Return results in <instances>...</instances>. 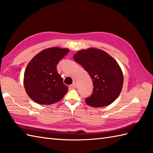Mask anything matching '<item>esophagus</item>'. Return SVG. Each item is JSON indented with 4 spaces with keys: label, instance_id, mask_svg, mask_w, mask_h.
Wrapping results in <instances>:
<instances>
[{
    "label": "esophagus",
    "instance_id": "1",
    "mask_svg": "<svg viewBox=\"0 0 153 153\" xmlns=\"http://www.w3.org/2000/svg\"><path fill=\"white\" fill-rule=\"evenodd\" d=\"M69 88H70V89H74V88H76V82H74L72 84V85H70V86H69Z\"/></svg>",
    "mask_w": 153,
    "mask_h": 153
}]
</instances>
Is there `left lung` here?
I'll return each instance as SVG.
<instances>
[{"instance_id":"obj_1","label":"left lung","mask_w":153,"mask_h":153,"mask_svg":"<svg viewBox=\"0 0 153 153\" xmlns=\"http://www.w3.org/2000/svg\"><path fill=\"white\" fill-rule=\"evenodd\" d=\"M74 60L88 72L93 83V91L86 103L95 108L106 106L117 98L123 87V76L115 59L100 49L89 48L73 56Z\"/></svg>"}]
</instances>
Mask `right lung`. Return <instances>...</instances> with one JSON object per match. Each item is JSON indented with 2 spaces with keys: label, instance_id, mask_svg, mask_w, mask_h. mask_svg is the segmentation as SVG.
<instances>
[{
  "label": "right lung",
  "instance_id": "obj_1",
  "mask_svg": "<svg viewBox=\"0 0 153 153\" xmlns=\"http://www.w3.org/2000/svg\"><path fill=\"white\" fill-rule=\"evenodd\" d=\"M69 49L51 48L37 54L27 65L24 85L29 97L39 104H52L60 101L68 87L58 74L57 65Z\"/></svg>",
  "mask_w": 153,
  "mask_h": 153
}]
</instances>
